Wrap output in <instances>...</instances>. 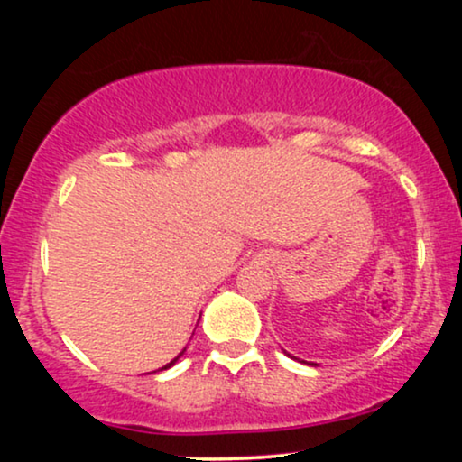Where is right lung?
<instances>
[{"instance_id": "add662e5", "label": "right lung", "mask_w": 462, "mask_h": 462, "mask_svg": "<svg viewBox=\"0 0 462 462\" xmlns=\"http://www.w3.org/2000/svg\"><path fill=\"white\" fill-rule=\"evenodd\" d=\"M184 352H187V349H182V352H180V354H178V356L171 360V363H167V365H164V367H162V369H169V367H173V365H176V363H178V358H180V356H182V354H184Z\"/></svg>"}]
</instances>
